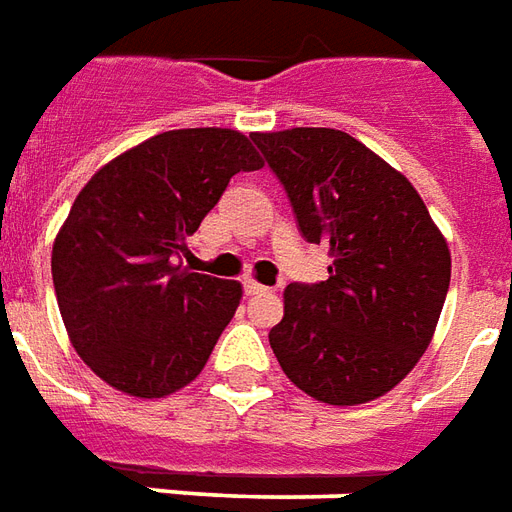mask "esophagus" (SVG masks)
<instances>
[{
	"label": "esophagus",
	"mask_w": 512,
	"mask_h": 512,
	"mask_svg": "<svg viewBox=\"0 0 512 512\" xmlns=\"http://www.w3.org/2000/svg\"><path fill=\"white\" fill-rule=\"evenodd\" d=\"M244 290H246V295L268 293V287H266V285H260V282H255V279H246V282H244Z\"/></svg>",
	"instance_id": "1"
}]
</instances>
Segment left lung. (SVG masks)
<instances>
[{
	"label": "left lung",
	"mask_w": 512,
	"mask_h": 512,
	"mask_svg": "<svg viewBox=\"0 0 512 512\" xmlns=\"http://www.w3.org/2000/svg\"><path fill=\"white\" fill-rule=\"evenodd\" d=\"M285 184L306 241L333 263L320 285H287L268 333L295 388L333 407L393 391L431 344L450 249L407 176L331 127L252 132Z\"/></svg>",
	"instance_id": "8db88e82"
}]
</instances>
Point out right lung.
Returning a JSON list of instances; mask_svg holds the SVG:
<instances>
[{"instance_id": "1", "label": "right lung", "mask_w": 512, "mask_h": 512, "mask_svg": "<svg viewBox=\"0 0 512 512\" xmlns=\"http://www.w3.org/2000/svg\"><path fill=\"white\" fill-rule=\"evenodd\" d=\"M263 168L244 132L170 130L94 173L51 252L56 304L75 352L135 399L195 380L241 304V282L179 263L230 179Z\"/></svg>"}]
</instances>
